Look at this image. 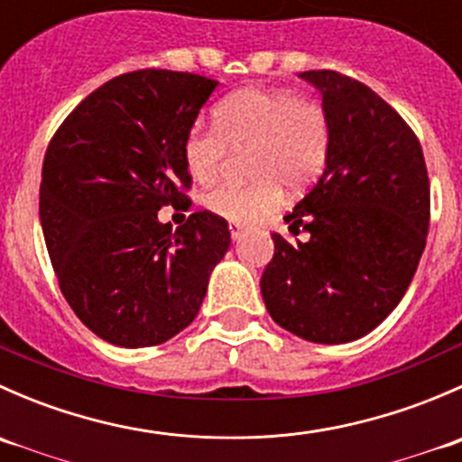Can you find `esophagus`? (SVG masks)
<instances>
[{
  "instance_id": "1",
  "label": "esophagus",
  "mask_w": 462,
  "mask_h": 462,
  "mask_svg": "<svg viewBox=\"0 0 462 462\" xmlns=\"http://www.w3.org/2000/svg\"><path fill=\"white\" fill-rule=\"evenodd\" d=\"M230 235H232V239L239 241L241 236H244V227L236 226V223H230Z\"/></svg>"
}]
</instances>
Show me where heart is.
<instances>
[{
	"label": "heart",
	"mask_w": 462,
	"mask_h": 462,
	"mask_svg": "<svg viewBox=\"0 0 462 462\" xmlns=\"http://www.w3.org/2000/svg\"><path fill=\"white\" fill-rule=\"evenodd\" d=\"M226 147L248 149L250 185H218L203 199L214 217L253 226L277 212L282 185L304 189L324 171L330 152V120L315 100L279 88H244L214 109V129L194 127L183 143L189 176L208 185L218 176Z\"/></svg>",
	"instance_id": "obj_1"
}]
</instances>
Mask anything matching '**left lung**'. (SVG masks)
Returning <instances> with one entry per match:
<instances>
[{"instance_id":"obj_1","label":"left lung","mask_w":462,"mask_h":462,"mask_svg":"<svg viewBox=\"0 0 462 462\" xmlns=\"http://www.w3.org/2000/svg\"><path fill=\"white\" fill-rule=\"evenodd\" d=\"M321 93L330 152L315 188L283 217L309 239L273 235L261 295L282 328L315 344L365 337L407 292L430 230V176L416 134L353 78L300 73Z\"/></svg>"}]
</instances>
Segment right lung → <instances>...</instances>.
Returning a JSON list of instances; mask_svg holds the SVG:
<instances>
[{"label":"right lung","instance_id":"1","mask_svg":"<svg viewBox=\"0 0 462 462\" xmlns=\"http://www.w3.org/2000/svg\"><path fill=\"white\" fill-rule=\"evenodd\" d=\"M217 87L165 69L125 73L87 96L46 149L51 263L73 313L116 346H156L192 324L230 248L226 218L212 212L179 230L158 221L162 205L189 208L183 143Z\"/></svg>","mask_w":462,"mask_h":462}]
</instances>
